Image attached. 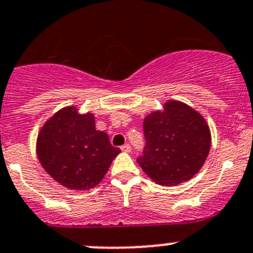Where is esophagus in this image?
I'll list each match as a JSON object with an SVG mask.
<instances>
[{
  "label": "esophagus",
  "mask_w": 253,
  "mask_h": 253,
  "mask_svg": "<svg viewBox=\"0 0 253 253\" xmlns=\"http://www.w3.org/2000/svg\"><path fill=\"white\" fill-rule=\"evenodd\" d=\"M121 151L122 152H127V153H128V152H131V146H129V144H124V146H121Z\"/></svg>",
  "instance_id": "esophagus-1"
}]
</instances>
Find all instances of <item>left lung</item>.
Listing matches in <instances>:
<instances>
[{
	"instance_id": "left-lung-1",
	"label": "left lung",
	"mask_w": 253,
	"mask_h": 253,
	"mask_svg": "<svg viewBox=\"0 0 253 253\" xmlns=\"http://www.w3.org/2000/svg\"><path fill=\"white\" fill-rule=\"evenodd\" d=\"M146 144L137 162L161 185H175L199 171L210 151L211 136L200 114L179 101L164 104L162 112L143 121Z\"/></svg>"
}]
</instances>
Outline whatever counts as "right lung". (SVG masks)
I'll return each instance as SVG.
<instances>
[{
    "label": "right lung",
    "mask_w": 253,
    "mask_h": 253,
    "mask_svg": "<svg viewBox=\"0 0 253 253\" xmlns=\"http://www.w3.org/2000/svg\"><path fill=\"white\" fill-rule=\"evenodd\" d=\"M120 152L106 132L95 128L94 115H80L75 107L56 112L37 141V154L46 173L73 190L97 185Z\"/></svg>",
    "instance_id": "right-lung-1"
}]
</instances>
